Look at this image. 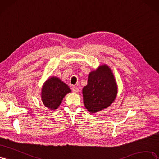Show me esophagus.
<instances>
[{
  "label": "esophagus",
  "instance_id": "1",
  "mask_svg": "<svg viewBox=\"0 0 159 159\" xmlns=\"http://www.w3.org/2000/svg\"><path fill=\"white\" fill-rule=\"evenodd\" d=\"M72 90H73V93H76H76H79V89L77 88V87H76V86H73Z\"/></svg>",
  "mask_w": 159,
  "mask_h": 159
}]
</instances>
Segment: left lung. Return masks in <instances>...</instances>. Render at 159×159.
I'll return each instance as SVG.
<instances>
[{
	"label": "left lung",
	"mask_w": 159,
	"mask_h": 159,
	"mask_svg": "<svg viewBox=\"0 0 159 159\" xmlns=\"http://www.w3.org/2000/svg\"><path fill=\"white\" fill-rule=\"evenodd\" d=\"M117 94V83L109 66L101 65L89 73L88 83L83 89L84 104L89 112L94 114L107 108Z\"/></svg>",
	"instance_id": "left-lung-1"
}]
</instances>
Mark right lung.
I'll list each match as a JSON object with an SVG mask.
<instances>
[{
    "label": "right lung",
    "mask_w": 159,
    "mask_h": 159,
    "mask_svg": "<svg viewBox=\"0 0 159 159\" xmlns=\"http://www.w3.org/2000/svg\"><path fill=\"white\" fill-rule=\"evenodd\" d=\"M71 93L67 84L55 76H50L45 81L41 91V98L44 106L55 110L62 102L64 97Z\"/></svg>",
    "instance_id": "obj_1"
}]
</instances>
